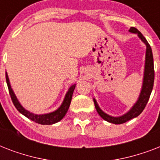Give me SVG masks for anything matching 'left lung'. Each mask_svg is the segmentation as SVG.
<instances>
[{
    "instance_id": "1",
    "label": "left lung",
    "mask_w": 160,
    "mask_h": 160,
    "mask_svg": "<svg viewBox=\"0 0 160 160\" xmlns=\"http://www.w3.org/2000/svg\"><path fill=\"white\" fill-rule=\"evenodd\" d=\"M130 33L137 34L143 43L146 46V52H145V62H144V76H143V83H142V87L140 93H139L138 100L134 103V105L130 108L129 111L126 112L125 114L120 116H111L109 114H106L102 109H100L97 101L95 98L93 99L94 103H95V109L97 110L98 114L103 119L106 121L112 123L114 124H120L123 123H125L128 120H130L131 119H134L135 117L139 116L141 114L142 111L146 106L147 103L149 101V96L153 90L154 80V59H153V53H152L151 47L144 38V36L139 32L136 28L134 27H130L129 30Z\"/></svg>"
}]
</instances>
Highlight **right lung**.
<instances>
[{
  "mask_svg": "<svg viewBox=\"0 0 160 160\" xmlns=\"http://www.w3.org/2000/svg\"><path fill=\"white\" fill-rule=\"evenodd\" d=\"M6 83H7V86H8L9 93H10V95H11V100H12V102H13L14 105L16 106V108L17 109L21 114H22L23 115L28 118L32 121L36 122V123H38L40 124H53L57 123V122L60 121L61 119L65 117V115L67 113L68 109H69V107H70V102H71V99H72L73 92H74V90L75 88V84L72 85L69 88V90L66 92L65 95V98H64V100H63L62 104L60 105V106L57 109H55V111L50 112V113H47V114H34L32 112H30L29 110L26 109L24 108L21 104L20 103V101L18 100L16 95H15L13 90L11 86V83H10V80H9V77L7 73L6 72Z\"/></svg>",
  "mask_w": 160,
  "mask_h": 160,
  "instance_id": "1",
  "label": "right lung"
}]
</instances>
